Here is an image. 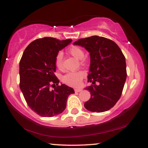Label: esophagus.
<instances>
[{
    "instance_id": "34e87169",
    "label": "esophagus",
    "mask_w": 148,
    "mask_h": 148,
    "mask_svg": "<svg viewBox=\"0 0 148 148\" xmlns=\"http://www.w3.org/2000/svg\"><path fill=\"white\" fill-rule=\"evenodd\" d=\"M74 90H75V92H79L82 91V89L81 88H76Z\"/></svg>"
}]
</instances>
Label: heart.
Returning <instances> with one entry per match:
<instances>
[{"mask_svg":"<svg viewBox=\"0 0 148 148\" xmlns=\"http://www.w3.org/2000/svg\"><path fill=\"white\" fill-rule=\"evenodd\" d=\"M69 53L76 59L81 60L84 57V51L82 49L76 46L71 47L68 50ZM55 64L57 68L61 69L63 66V53L62 52H58L55 58ZM85 76V72L83 71H79L76 72H69L65 74L62 78V81L65 84L70 86H79L81 84L83 78Z\"/></svg>","mask_w":148,"mask_h":148,"instance_id":"heart-1","label":"heart"}]
</instances>
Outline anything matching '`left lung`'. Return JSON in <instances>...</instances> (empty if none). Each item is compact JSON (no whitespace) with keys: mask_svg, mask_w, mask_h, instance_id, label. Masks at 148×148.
I'll return each instance as SVG.
<instances>
[{"mask_svg":"<svg viewBox=\"0 0 148 148\" xmlns=\"http://www.w3.org/2000/svg\"><path fill=\"white\" fill-rule=\"evenodd\" d=\"M74 45L84 47L90 56V65L86 88L90 99L86 109L101 113L108 111L121 97L127 79L125 57L117 44L109 39L95 35L78 40Z\"/></svg>","mask_w":148,"mask_h":148,"instance_id":"8db88e82","label":"left lung"}]
</instances>
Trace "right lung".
<instances>
[{
  "label": "right lung",
  "mask_w": 148,
  "mask_h": 148,
  "mask_svg": "<svg viewBox=\"0 0 148 148\" xmlns=\"http://www.w3.org/2000/svg\"><path fill=\"white\" fill-rule=\"evenodd\" d=\"M72 42L45 37L32 42L25 49L19 62L20 89L25 101L34 112L42 117H53L63 112L74 89L59 86L55 75V58ZM53 87L54 89L51 90Z\"/></svg>",
  "instance_id": "1"
}]
</instances>
